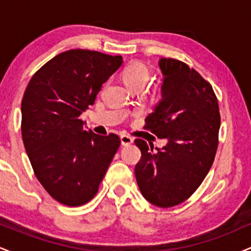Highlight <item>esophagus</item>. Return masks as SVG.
I'll use <instances>...</instances> for the list:
<instances>
[{
	"mask_svg": "<svg viewBox=\"0 0 251 251\" xmlns=\"http://www.w3.org/2000/svg\"><path fill=\"white\" fill-rule=\"evenodd\" d=\"M120 142H122L123 146H127L129 144L133 143V138L129 137L127 134H122L120 135Z\"/></svg>",
	"mask_w": 251,
	"mask_h": 251,
	"instance_id": "1",
	"label": "esophagus"
}]
</instances>
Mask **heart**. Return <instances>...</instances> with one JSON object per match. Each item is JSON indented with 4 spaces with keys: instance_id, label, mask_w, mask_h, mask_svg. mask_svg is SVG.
<instances>
[{
    "instance_id": "1",
    "label": "heart",
    "mask_w": 251,
    "mask_h": 251,
    "mask_svg": "<svg viewBox=\"0 0 251 251\" xmlns=\"http://www.w3.org/2000/svg\"><path fill=\"white\" fill-rule=\"evenodd\" d=\"M124 81L129 87L134 86H144L148 83L150 79V71L142 62H134L129 65L124 72Z\"/></svg>"
}]
</instances>
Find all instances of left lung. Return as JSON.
Returning <instances> with one entry per match:
<instances>
[{"label": "left lung", "mask_w": 251, "mask_h": 251, "mask_svg": "<svg viewBox=\"0 0 251 251\" xmlns=\"http://www.w3.org/2000/svg\"><path fill=\"white\" fill-rule=\"evenodd\" d=\"M162 99L146 117L145 128L168 144L155 148L143 139L135 165L140 192L155 206L171 208L191 196L214 163L221 126L214 89L198 72L175 59L159 60Z\"/></svg>", "instance_id": "left-lung-1"}]
</instances>
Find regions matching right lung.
I'll return each mask as SVG.
<instances>
[{"label":"right lung","mask_w":251,"mask_h":251,"mask_svg":"<svg viewBox=\"0 0 251 251\" xmlns=\"http://www.w3.org/2000/svg\"><path fill=\"white\" fill-rule=\"evenodd\" d=\"M122 65L120 55L71 50L45 63L25 88V152L36 178L59 203L79 206L91 201L119 149L117 134L86 131L79 117Z\"/></svg>","instance_id":"right-lung-1"}]
</instances>
